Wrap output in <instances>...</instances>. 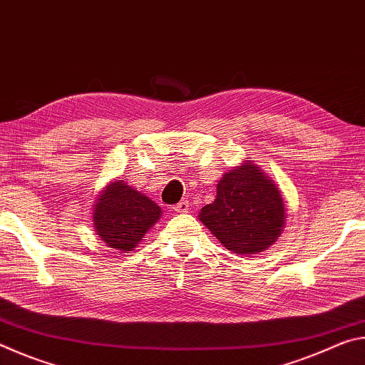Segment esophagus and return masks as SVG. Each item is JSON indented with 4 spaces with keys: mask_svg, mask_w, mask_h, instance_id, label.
<instances>
[{
    "mask_svg": "<svg viewBox=\"0 0 365 365\" xmlns=\"http://www.w3.org/2000/svg\"><path fill=\"white\" fill-rule=\"evenodd\" d=\"M174 211L178 214H183V212H188L190 211V202L188 201H180L177 206H174Z\"/></svg>",
    "mask_w": 365,
    "mask_h": 365,
    "instance_id": "34e87169",
    "label": "esophagus"
}]
</instances>
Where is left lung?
I'll use <instances>...</instances> for the list:
<instances>
[{"mask_svg": "<svg viewBox=\"0 0 365 365\" xmlns=\"http://www.w3.org/2000/svg\"><path fill=\"white\" fill-rule=\"evenodd\" d=\"M197 217L233 255H257L270 248L285 228L287 207L280 188L252 160L225 172L217 195Z\"/></svg>", "mask_w": 365, "mask_h": 365, "instance_id": "1", "label": "left lung"}]
</instances>
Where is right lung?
<instances>
[{
  "label": "right lung",
  "mask_w": 365,
  "mask_h": 365,
  "mask_svg": "<svg viewBox=\"0 0 365 365\" xmlns=\"http://www.w3.org/2000/svg\"><path fill=\"white\" fill-rule=\"evenodd\" d=\"M160 215L156 202L114 178L98 195L91 219L98 238L108 248L127 252L137 248Z\"/></svg>",
  "instance_id": "right-lung-1"
}]
</instances>
